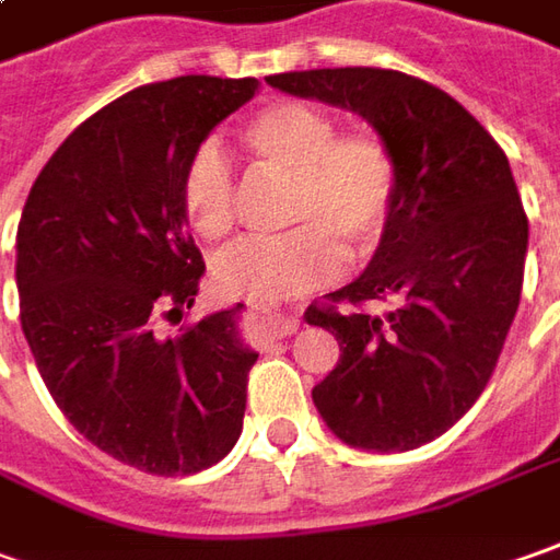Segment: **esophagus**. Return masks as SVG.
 <instances>
[{"label":"esophagus","mask_w":560,"mask_h":560,"mask_svg":"<svg viewBox=\"0 0 560 560\" xmlns=\"http://www.w3.org/2000/svg\"><path fill=\"white\" fill-rule=\"evenodd\" d=\"M261 326L268 329V336H273V339H287L299 329V324L292 317H280L277 311H268V307H261Z\"/></svg>","instance_id":"obj_1"}]
</instances>
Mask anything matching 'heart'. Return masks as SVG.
Instances as JSON below:
<instances>
[{"instance_id":"b5f03b06","label":"heart","mask_w":560,"mask_h":560,"mask_svg":"<svg viewBox=\"0 0 560 560\" xmlns=\"http://www.w3.org/2000/svg\"><path fill=\"white\" fill-rule=\"evenodd\" d=\"M243 144L268 172L292 182L289 221L280 236H246L215 261V283L228 295L280 302L329 283L348 265V249L370 253L397 202L400 168L394 150L373 131H341L336 119L302 101L265 107L243 131ZM190 228L206 240L231 231L234 175L215 144H202L182 178Z\"/></svg>"}]
</instances>
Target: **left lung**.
Returning a JSON list of instances; mask_svg holds the SVG:
<instances>
[{"label": "left lung", "mask_w": 560, "mask_h": 560, "mask_svg": "<svg viewBox=\"0 0 560 560\" xmlns=\"http://www.w3.org/2000/svg\"><path fill=\"white\" fill-rule=\"evenodd\" d=\"M265 82L363 116L400 168L370 265L329 292L348 307L305 311L341 351L311 392L314 407L358 450L431 444L481 397L521 302L530 228L512 166L459 101L407 73L336 67ZM366 301L389 307L370 315Z\"/></svg>", "instance_id": "left-lung-1"}]
</instances>
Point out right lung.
<instances>
[{"label": "right lung", "instance_id": "right-lung-1", "mask_svg": "<svg viewBox=\"0 0 560 560\" xmlns=\"http://www.w3.org/2000/svg\"><path fill=\"white\" fill-rule=\"evenodd\" d=\"M258 79L178 77L89 116L51 153L18 224L21 326L70 425L138 471L197 475L234 450L246 376L243 305L160 339V314L194 305L206 273L182 178Z\"/></svg>", "mask_w": 560, "mask_h": 560}]
</instances>
